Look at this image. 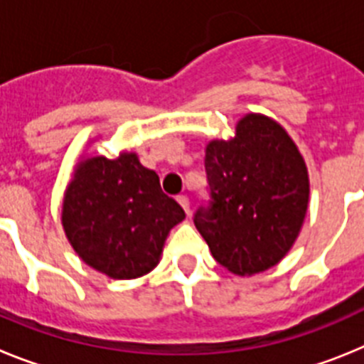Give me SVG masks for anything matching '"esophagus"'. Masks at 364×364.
Returning <instances> with one entry per match:
<instances>
[{"mask_svg": "<svg viewBox=\"0 0 364 364\" xmlns=\"http://www.w3.org/2000/svg\"><path fill=\"white\" fill-rule=\"evenodd\" d=\"M176 200H178V204L184 208L186 213H188V215L191 213V211H189V198L186 197V195H180V197H176Z\"/></svg>", "mask_w": 364, "mask_h": 364, "instance_id": "obj_1", "label": "esophagus"}]
</instances>
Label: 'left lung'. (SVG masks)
Segmentation results:
<instances>
[{"label": "left lung", "mask_w": 364, "mask_h": 364, "mask_svg": "<svg viewBox=\"0 0 364 364\" xmlns=\"http://www.w3.org/2000/svg\"><path fill=\"white\" fill-rule=\"evenodd\" d=\"M210 202L193 222L218 264L255 275L279 264L301 233L310 178L301 151L279 122L247 112L230 140H211L204 159Z\"/></svg>", "instance_id": "1"}]
</instances>
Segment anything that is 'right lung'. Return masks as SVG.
Instances as JSON below:
<instances>
[{
  "label": "right lung",
  "instance_id": "right-lung-1",
  "mask_svg": "<svg viewBox=\"0 0 364 364\" xmlns=\"http://www.w3.org/2000/svg\"><path fill=\"white\" fill-rule=\"evenodd\" d=\"M186 218L136 153L83 156L63 193L62 226L80 259L111 279H138L160 262L173 226Z\"/></svg>",
  "mask_w": 364,
  "mask_h": 364
}]
</instances>
